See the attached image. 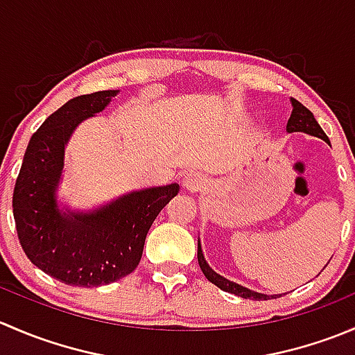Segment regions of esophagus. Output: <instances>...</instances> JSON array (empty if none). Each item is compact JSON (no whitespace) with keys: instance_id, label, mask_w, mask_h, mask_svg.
<instances>
[{"instance_id":"obj_1","label":"esophagus","mask_w":355,"mask_h":355,"mask_svg":"<svg viewBox=\"0 0 355 355\" xmlns=\"http://www.w3.org/2000/svg\"><path fill=\"white\" fill-rule=\"evenodd\" d=\"M182 185H184L187 191L198 192L200 189L206 187V178H204V175L199 173V171H191V173H187L184 177Z\"/></svg>"}]
</instances>
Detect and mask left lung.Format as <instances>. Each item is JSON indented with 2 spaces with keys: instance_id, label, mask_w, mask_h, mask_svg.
<instances>
[{
  "instance_id": "1",
  "label": "left lung",
  "mask_w": 355,
  "mask_h": 355,
  "mask_svg": "<svg viewBox=\"0 0 355 355\" xmlns=\"http://www.w3.org/2000/svg\"><path fill=\"white\" fill-rule=\"evenodd\" d=\"M290 101H292V114H290L288 123H287L288 134H292V132H304V134H309V135H314V137L323 139L324 142H328V144H330V141H328V135L324 134L323 128L320 127V123L316 121L314 114L311 113V111L307 110L302 103L297 101V99L292 98ZM198 261H199V266H200V270H202L204 277H206L211 284H214L218 288L225 290V292L242 297V299L268 300V299H277L278 295L280 297L285 295V293H278V295H266V293L254 292V290L242 287V285L227 280V278H223L221 275H218L216 271L211 270L209 264H207L206 259H204V254H202V249H200L199 241H198Z\"/></svg>"
}]
</instances>
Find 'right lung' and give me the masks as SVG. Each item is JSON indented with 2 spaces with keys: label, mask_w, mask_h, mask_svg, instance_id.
Wrapping results in <instances>:
<instances>
[{
  "label": "right lung",
  "mask_w": 355,
  "mask_h": 355,
  "mask_svg": "<svg viewBox=\"0 0 355 355\" xmlns=\"http://www.w3.org/2000/svg\"><path fill=\"white\" fill-rule=\"evenodd\" d=\"M118 91L77 96L49 114L31 137L13 191L20 245L32 264L75 287H99L137 268L146 235L178 184L128 192L98 209L58 206L65 146L78 123L103 111Z\"/></svg>",
  "instance_id": "obj_1"
}]
</instances>
